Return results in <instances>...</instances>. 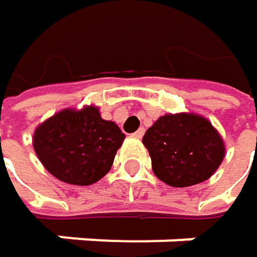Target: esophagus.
Returning <instances> with one entry per match:
<instances>
[{
	"label": "esophagus",
	"instance_id": "34e87169",
	"mask_svg": "<svg viewBox=\"0 0 257 257\" xmlns=\"http://www.w3.org/2000/svg\"><path fill=\"white\" fill-rule=\"evenodd\" d=\"M143 135H144V129L143 128H140L137 132H134V134H132V137H135V138H141Z\"/></svg>",
	"mask_w": 257,
	"mask_h": 257
}]
</instances>
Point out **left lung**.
Instances as JSON below:
<instances>
[{
	"label": "left lung",
	"mask_w": 257,
	"mask_h": 257,
	"mask_svg": "<svg viewBox=\"0 0 257 257\" xmlns=\"http://www.w3.org/2000/svg\"><path fill=\"white\" fill-rule=\"evenodd\" d=\"M155 176L187 187L208 180L225 158V143L205 117L193 113L161 116L143 137Z\"/></svg>",
	"instance_id": "obj_1"
}]
</instances>
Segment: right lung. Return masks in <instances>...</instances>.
<instances>
[{
  "label": "right lung",
  "instance_id": "add662e5",
  "mask_svg": "<svg viewBox=\"0 0 257 257\" xmlns=\"http://www.w3.org/2000/svg\"><path fill=\"white\" fill-rule=\"evenodd\" d=\"M125 134L104 120L95 105L65 108L38 125L32 146L44 168L58 180L89 186L111 168Z\"/></svg>",
  "mask_w": 257,
  "mask_h": 257
}]
</instances>
